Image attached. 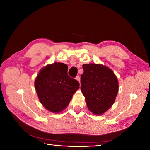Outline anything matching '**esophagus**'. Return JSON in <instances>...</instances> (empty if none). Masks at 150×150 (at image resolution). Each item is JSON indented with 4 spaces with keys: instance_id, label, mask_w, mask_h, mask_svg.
Returning <instances> with one entry per match:
<instances>
[{
    "instance_id": "esophagus-1",
    "label": "esophagus",
    "mask_w": 150,
    "mask_h": 150,
    "mask_svg": "<svg viewBox=\"0 0 150 150\" xmlns=\"http://www.w3.org/2000/svg\"><path fill=\"white\" fill-rule=\"evenodd\" d=\"M76 79L78 81V82L80 83V77L79 76H76Z\"/></svg>"
}]
</instances>
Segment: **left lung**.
I'll list each match as a JSON object with an SVG mask.
<instances>
[{
    "mask_svg": "<svg viewBox=\"0 0 150 150\" xmlns=\"http://www.w3.org/2000/svg\"><path fill=\"white\" fill-rule=\"evenodd\" d=\"M81 89L89 110L101 115L114 103L118 92V81L112 71L98 64H83Z\"/></svg>",
    "mask_w": 150,
    "mask_h": 150,
    "instance_id": "obj_1",
    "label": "left lung"
}]
</instances>
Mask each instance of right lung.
<instances>
[{"label": "right lung", "mask_w": 150, "mask_h": 150, "mask_svg": "<svg viewBox=\"0 0 150 150\" xmlns=\"http://www.w3.org/2000/svg\"><path fill=\"white\" fill-rule=\"evenodd\" d=\"M67 69L66 64L56 62L41 69L35 79V88L40 103L52 112L64 110L79 88V82L68 76Z\"/></svg>", "instance_id": "right-lung-1"}]
</instances>
